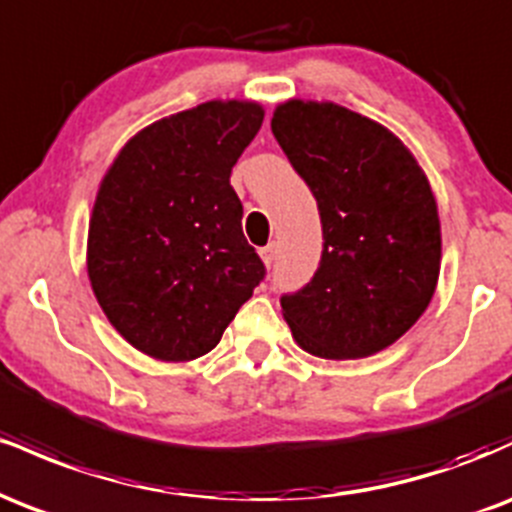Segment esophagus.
<instances>
[{
  "label": "esophagus",
  "mask_w": 512,
  "mask_h": 512,
  "mask_svg": "<svg viewBox=\"0 0 512 512\" xmlns=\"http://www.w3.org/2000/svg\"><path fill=\"white\" fill-rule=\"evenodd\" d=\"M260 257H262L264 267H272V264L276 262V245L272 243V245H267V248H262Z\"/></svg>",
  "instance_id": "esophagus-1"
}]
</instances>
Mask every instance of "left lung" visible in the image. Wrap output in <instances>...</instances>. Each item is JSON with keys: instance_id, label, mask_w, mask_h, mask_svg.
Listing matches in <instances>:
<instances>
[{"instance_id": "8db88e82", "label": "left lung", "mask_w": 512, "mask_h": 512, "mask_svg": "<svg viewBox=\"0 0 512 512\" xmlns=\"http://www.w3.org/2000/svg\"><path fill=\"white\" fill-rule=\"evenodd\" d=\"M272 132L315 195L325 238L313 281L281 298V315L308 354H378L436 293L443 248L431 182L395 132L339 103L289 98Z\"/></svg>"}]
</instances>
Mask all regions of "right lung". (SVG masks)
<instances>
[{"label": "right lung", "instance_id": "obj_1", "mask_svg": "<svg viewBox=\"0 0 512 512\" xmlns=\"http://www.w3.org/2000/svg\"><path fill=\"white\" fill-rule=\"evenodd\" d=\"M264 108L207 101L139 129L93 202L86 272L110 325L142 354L187 363L221 342L264 264L231 187Z\"/></svg>", "mask_w": 512, "mask_h": 512}]
</instances>
